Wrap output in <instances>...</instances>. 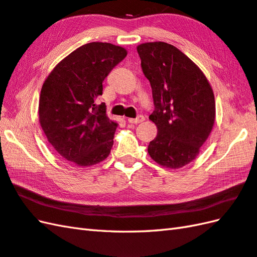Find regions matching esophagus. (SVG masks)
I'll list each match as a JSON object with an SVG mask.
<instances>
[{"instance_id": "34e87169", "label": "esophagus", "mask_w": 257, "mask_h": 257, "mask_svg": "<svg viewBox=\"0 0 257 257\" xmlns=\"http://www.w3.org/2000/svg\"><path fill=\"white\" fill-rule=\"evenodd\" d=\"M143 120H145V116H142V115H138L136 118H129L128 119V121L130 123H136V124L142 122Z\"/></svg>"}]
</instances>
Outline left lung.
<instances>
[{
  "instance_id": "1",
  "label": "left lung",
  "mask_w": 257,
  "mask_h": 257,
  "mask_svg": "<svg viewBox=\"0 0 257 257\" xmlns=\"http://www.w3.org/2000/svg\"><path fill=\"white\" fill-rule=\"evenodd\" d=\"M143 74L152 88L150 120L158 135L149 143L152 160L180 169L199 153L216 117L212 88L202 71L170 44L157 41L137 47Z\"/></svg>"
}]
</instances>
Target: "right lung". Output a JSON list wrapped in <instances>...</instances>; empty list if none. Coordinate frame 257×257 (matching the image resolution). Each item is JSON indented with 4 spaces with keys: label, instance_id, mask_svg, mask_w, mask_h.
<instances>
[{
    "label": "right lung",
    "instance_id": "1",
    "mask_svg": "<svg viewBox=\"0 0 257 257\" xmlns=\"http://www.w3.org/2000/svg\"><path fill=\"white\" fill-rule=\"evenodd\" d=\"M127 56L124 48L89 43L57 64L39 98V122L48 141L75 165L97 164L109 156L117 123L97 104L103 82Z\"/></svg>",
    "mask_w": 257,
    "mask_h": 257
}]
</instances>
